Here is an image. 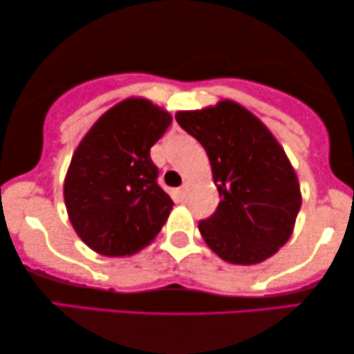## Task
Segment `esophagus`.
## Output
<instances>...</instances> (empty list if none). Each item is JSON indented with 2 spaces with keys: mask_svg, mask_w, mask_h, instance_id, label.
Instances as JSON below:
<instances>
[{
  "mask_svg": "<svg viewBox=\"0 0 354 354\" xmlns=\"http://www.w3.org/2000/svg\"><path fill=\"white\" fill-rule=\"evenodd\" d=\"M178 196H180L181 201H186V198H187V189H186V186H183V187H180V189H178Z\"/></svg>",
  "mask_w": 354,
  "mask_h": 354,
  "instance_id": "obj_1",
  "label": "esophagus"
}]
</instances>
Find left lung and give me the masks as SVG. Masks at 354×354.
<instances>
[{"label": "left lung", "mask_w": 354, "mask_h": 354, "mask_svg": "<svg viewBox=\"0 0 354 354\" xmlns=\"http://www.w3.org/2000/svg\"><path fill=\"white\" fill-rule=\"evenodd\" d=\"M209 156L221 203L199 222L207 247L232 265H257L290 239L302 204L297 174L270 129L230 100L178 111Z\"/></svg>", "instance_id": "8db88e82"}]
</instances>
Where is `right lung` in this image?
Instances as JSON below:
<instances>
[{"instance_id":"add662e5","label":"right lung","mask_w":354,"mask_h":354,"mask_svg":"<svg viewBox=\"0 0 354 354\" xmlns=\"http://www.w3.org/2000/svg\"><path fill=\"white\" fill-rule=\"evenodd\" d=\"M171 114L145 97L107 109L82 138L64 183L68 218L80 239L104 257H131L150 245L173 209L156 183L150 149Z\"/></svg>"}]
</instances>
